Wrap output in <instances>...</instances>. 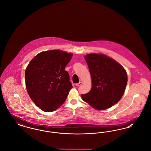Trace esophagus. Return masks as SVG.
I'll return each instance as SVG.
<instances>
[{
	"mask_svg": "<svg viewBox=\"0 0 151 151\" xmlns=\"http://www.w3.org/2000/svg\"><path fill=\"white\" fill-rule=\"evenodd\" d=\"M83 84V82H80V83H78V84H76L75 85L76 86H80L81 85H82Z\"/></svg>",
	"mask_w": 151,
	"mask_h": 151,
	"instance_id": "obj_1",
	"label": "esophagus"
}]
</instances>
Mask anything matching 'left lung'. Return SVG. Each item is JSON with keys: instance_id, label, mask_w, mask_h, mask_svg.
<instances>
[{"instance_id": "1", "label": "left lung", "mask_w": 151, "mask_h": 151, "mask_svg": "<svg viewBox=\"0 0 151 151\" xmlns=\"http://www.w3.org/2000/svg\"><path fill=\"white\" fill-rule=\"evenodd\" d=\"M84 59L92 86L88 93L81 94L82 100L98 110L111 108L119 102L124 93L127 72L122 65L104 54H88Z\"/></svg>"}]
</instances>
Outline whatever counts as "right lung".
Returning <instances> with one entry per match:
<instances>
[{
  "label": "right lung",
  "mask_w": 151,
  "mask_h": 151,
  "mask_svg": "<svg viewBox=\"0 0 151 151\" xmlns=\"http://www.w3.org/2000/svg\"><path fill=\"white\" fill-rule=\"evenodd\" d=\"M73 54L60 50L42 51L27 65L25 84L30 98L45 112L57 110L65 102L72 88L65 67Z\"/></svg>",
  "instance_id": "right-lung-1"
}]
</instances>
